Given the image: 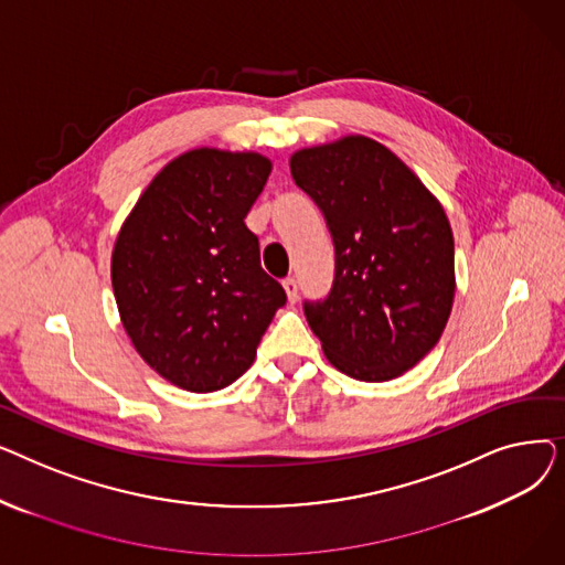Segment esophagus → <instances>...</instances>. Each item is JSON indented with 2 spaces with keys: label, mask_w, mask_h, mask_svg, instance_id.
<instances>
[{
  "label": "esophagus",
  "mask_w": 565,
  "mask_h": 565,
  "mask_svg": "<svg viewBox=\"0 0 565 565\" xmlns=\"http://www.w3.org/2000/svg\"><path fill=\"white\" fill-rule=\"evenodd\" d=\"M281 284H284L286 295H288V302H298V298H300V284H298V279L286 277Z\"/></svg>",
  "instance_id": "1"
}]
</instances>
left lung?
<instances>
[{
    "label": "left lung",
    "mask_w": 565,
    "mask_h": 565,
    "mask_svg": "<svg viewBox=\"0 0 565 565\" xmlns=\"http://www.w3.org/2000/svg\"><path fill=\"white\" fill-rule=\"evenodd\" d=\"M290 173L328 220L337 270L311 332L341 373L387 382L439 341L456 295L454 233L437 196L396 153L364 135L300 148Z\"/></svg>",
    "instance_id": "obj_1"
}]
</instances>
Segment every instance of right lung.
Masks as SVG:
<instances>
[{"mask_svg": "<svg viewBox=\"0 0 565 565\" xmlns=\"http://www.w3.org/2000/svg\"><path fill=\"white\" fill-rule=\"evenodd\" d=\"M273 162L254 151L192 148L173 158L126 217L111 252V286L139 358L175 387H228L286 292L260 267L245 217Z\"/></svg>", "mask_w": 565, "mask_h": 565, "instance_id": "obj_1", "label": "right lung"}]
</instances>
